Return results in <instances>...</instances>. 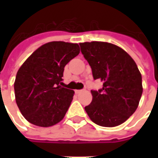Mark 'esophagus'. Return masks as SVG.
Here are the masks:
<instances>
[{
    "mask_svg": "<svg viewBox=\"0 0 158 158\" xmlns=\"http://www.w3.org/2000/svg\"><path fill=\"white\" fill-rule=\"evenodd\" d=\"M81 92H83V89H77V90H75L76 94H79V93Z\"/></svg>",
    "mask_w": 158,
    "mask_h": 158,
    "instance_id": "34e87169",
    "label": "esophagus"
}]
</instances>
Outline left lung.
Listing matches in <instances>:
<instances>
[{
    "instance_id": "left-lung-1",
    "label": "left lung",
    "mask_w": 158,
    "mask_h": 158,
    "mask_svg": "<svg viewBox=\"0 0 158 158\" xmlns=\"http://www.w3.org/2000/svg\"><path fill=\"white\" fill-rule=\"evenodd\" d=\"M94 79L103 87L91 90L92 102L85 107L91 121L102 127H115L135 112L142 95V78L130 56L107 42L80 43Z\"/></svg>"
}]
</instances>
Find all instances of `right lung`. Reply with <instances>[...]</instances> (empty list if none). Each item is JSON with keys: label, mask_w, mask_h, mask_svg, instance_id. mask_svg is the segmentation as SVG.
I'll return each mask as SVG.
<instances>
[{"label": "right lung", "mask_w": 158, "mask_h": 158, "mask_svg": "<svg viewBox=\"0 0 158 158\" xmlns=\"http://www.w3.org/2000/svg\"><path fill=\"white\" fill-rule=\"evenodd\" d=\"M79 46L64 41L41 45L16 75L14 91L20 112L32 124L50 127L65 116L74 91L61 86L64 67L79 55Z\"/></svg>", "instance_id": "right-lung-1"}]
</instances>
